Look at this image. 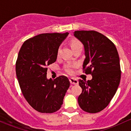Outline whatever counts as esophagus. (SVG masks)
<instances>
[{
  "instance_id": "1",
  "label": "esophagus",
  "mask_w": 131,
  "mask_h": 131,
  "mask_svg": "<svg viewBox=\"0 0 131 131\" xmlns=\"http://www.w3.org/2000/svg\"><path fill=\"white\" fill-rule=\"evenodd\" d=\"M70 83L71 84L78 85V83H79V82H78V81L77 80V79H74V78H70Z\"/></svg>"
}]
</instances>
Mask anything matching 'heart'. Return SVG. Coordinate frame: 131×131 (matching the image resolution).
<instances>
[{
  "label": "heart",
  "instance_id": "obj_1",
  "mask_svg": "<svg viewBox=\"0 0 131 131\" xmlns=\"http://www.w3.org/2000/svg\"><path fill=\"white\" fill-rule=\"evenodd\" d=\"M71 48L73 49V48L75 47L81 46V43L79 41H78L77 40H73L71 42ZM74 64H68L67 65L65 66L64 67V70L68 74H72L74 71Z\"/></svg>",
  "mask_w": 131,
  "mask_h": 131
}]
</instances>
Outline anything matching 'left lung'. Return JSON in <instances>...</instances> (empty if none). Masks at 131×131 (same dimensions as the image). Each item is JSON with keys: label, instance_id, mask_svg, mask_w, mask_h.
<instances>
[{"label": "left lung", "instance_id": "left-lung-1", "mask_svg": "<svg viewBox=\"0 0 131 131\" xmlns=\"http://www.w3.org/2000/svg\"><path fill=\"white\" fill-rule=\"evenodd\" d=\"M75 37L83 44L85 58L83 69L91 80H79L82 93L78 97L81 108L90 113L103 110L115 95L121 79L119 58L113 43L95 31H76Z\"/></svg>", "mask_w": 131, "mask_h": 131}]
</instances>
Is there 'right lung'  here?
<instances>
[{
  "instance_id": "right-lung-1",
  "label": "right lung",
  "mask_w": 131,
  "mask_h": 131,
  "mask_svg": "<svg viewBox=\"0 0 131 131\" xmlns=\"http://www.w3.org/2000/svg\"><path fill=\"white\" fill-rule=\"evenodd\" d=\"M68 32L44 33L26 40L16 62V74L24 97L34 110L52 113L61 108L70 82L61 76L47 78V66L57 60L59 47Z\"/></svg>"
}]
</instances>
